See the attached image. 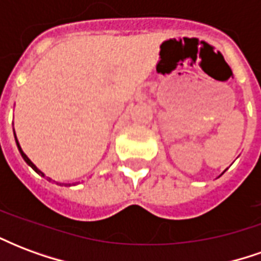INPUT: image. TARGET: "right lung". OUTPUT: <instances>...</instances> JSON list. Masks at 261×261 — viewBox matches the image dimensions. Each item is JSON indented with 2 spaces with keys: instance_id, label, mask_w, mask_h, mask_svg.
Segmentation results:
<instances>
[{
  "instance_id": "right-lung-1",
  "label": "right lung",
  "mask_w": 261,
  "mask_h": 261,
  "mask_svg": "<svg viewBox=\"0 0 261 261\" xmlns=\"http://www.w3.org/2000/svg\"><path fill=\"white\" fill-rule=\"evenodd\" d=\"M14 134H15V131H14ZM15 140H16V136H15ZM16 145H18V149H19V152H20V155H22V158L25 159V162H26V164L29 165V166H31L32 169L35 170V172H36V173H39V175H42L43 177H44V173H43L42 170H39V169H37V168H36V165L33 164V162H32L31 159H29V158H28V156H26V153L23 152V151H22V148H20V145H19V142H18V140H16ZM57 185H60V186H61V185H63V183H57ZM68 186H69V185H68Z\"/></svg>"
}]
</instances>
